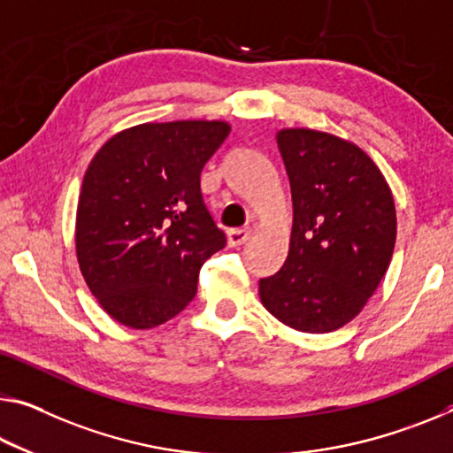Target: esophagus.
Segmentation results:
<instances>
[{
	"label": "esophagus",
	"instance_id": "34e87169",
	"mask_svg": "<svg viewBox=\"0 0 453 453\" xmlns=\"http://www.w3.org/2000/svg\"><path fill=\"white\" fill-rule=\"evenodd\" d=\"M250 234H252V229H250V227L229 229V232H227L229 246H242V243H246L250 240Z\"/></svg>",
	"mask_w": 453,
	"mask_h": 453
}]
</instances>
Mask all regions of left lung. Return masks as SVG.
<instances>
[{"label": "left lung", "mask_w": 453, "mask_h": 453, "mask_svg": "<svg viewBox=\"0 0 453 453\" xmlns=\"http://www.w3.org/2000/svg\"><path fill=\"white\" fill-rule=\"evenodd\" d=\"M276 139L294 221L284 265L260 280L262 304L286 326L333 333L363 311L389 268L391 189L353 142L311 128H284Z\"/></svg>", "instance_id": "obj_1"}]
</instances>
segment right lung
Wrapping results in <instances>:
<instances>
[{"label": "right lung", "instance_id": "1", "mask_svg": "<svg viewBox=\"0 0 453 453\" xmlns=\"http://www.w3.org/2000/svg\"><path fill=\"white\" fill-rule=\"evenodd\" d=\"M229 134L221 120L147 123L112 136L88 165L76 211V256L100 306L153 328L197 292L199 268L226 248L201 171Z\"/></svg>", "mask_w": 453, "mask_h": 453}]
</instances>
